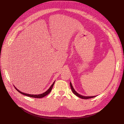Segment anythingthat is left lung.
Here are the masks:
<instances>
[{"instance_id":"1","label":"left lung","mask_w":124,"mask_h":124,"mask_svg":"<svg viewBox=\"0 0 124 124\" xmlns=\"http://www.w3.org/2000/svg\"><path fill=\"white\" fill-rule=\"evenodd\" d=\"M70 88H71V89L72 90V92H73V93L76 95L77 96H78V97L80 98H81L82 99H90V98H94L96 96H82L80 94H79L74 89V88H73V85L71 83V82H70Z\"/></svg>"}]
</instances>
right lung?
Listing matches in <instances>:
<instances>
[{"instance_id":"right-lung-1","label":"right lung","mask_w":124,"mask_h":124,"mask_svg":"<svg viewBox=\"0 0 124 124\" xmlns=\"http://www.w3.org/2000/svg\"><path fill=\"white\" fill-rule=\"evenodd\" d=\"M55 81L52 83V84L51 85V86L49 87V89H48L45 92L43 93V94H39V95H32V94H26V93H23V92L20 91V90H19L18 89H17V88H16V87H15L14 85V87H15V89H16L17 91H18L19 93L22 94L23 95H25V96H28V97H32V98H43V97H45V96H46L47 95H48V94L51 92V90H52V88L53 86H54V83H55Z\"/></svg>"}]
</instances>
